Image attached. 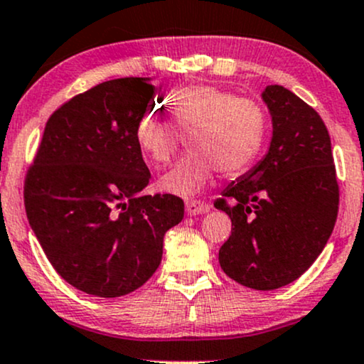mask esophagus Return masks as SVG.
<instances>
[{
    "instance_id": "obj_1",
    "label": "esophagus",
    "mask_w": 364,
    "mask_h": 364,
    "mask_svg": "<svg viewBox=\"0 0 364 364\" xmlns=\"http://www.w3.org/2000/svg\"><path fill=\"white\" fill-rule=\"evenodd\" d=\"M209 209H211V206H209L208 203H204V200H199V199L186 200V213L189 216L203 215V213H208Z\"/></svg>"
}]
</instances>
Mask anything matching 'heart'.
<instances>
[{
  "label": "heart",
  "instance_id": "1",
  "mask_svg": "<svg viewBox=\"0 0 364 364\" xmlns=\"http://www.w3.org/2000/svg\"><path fill=\"white\" fill-rule=\"evenodd\" d=\"M168 119L143 114L134 139L149 164H166L181 136H189V155L160 178L166 194L191 198L211 182L215 168L225 177L247 170L262 149L267 114L259 102L215 85L175 90L165 98Z\"/></svg>",
  "mask_w": 364,
  "mask_h": 364
}]
</instances>
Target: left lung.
Returning a JSON list of instances; mask_svg holds the SVG:
<instances>
[{"label":"left lung","mask_w":364,"mask_h":364,"mask_svg":"<svg viewBox=\"0 0 364 364\" xmlns=\"http://www.w3.org/2000/svg\"><path fill=\"white\" fill-rule=\"evenodd\" d=\"M272 117L267 155L223 191L215 208L232 218L220 249L226 276L271 291L298 279L334 230L339 209L331 136L317 110L279 85L262 92Z\"/></svg>","instance_id":"1"}]
</instances>
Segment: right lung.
<instances>
[{
	"mask_svg": "<svg viewBox=\"0 0 364 364\" xmlns=\"http://www.w3.org/2000/svg\"><path fill=\"white\" fill-rule=\"evenodd\" d=\"M149 78L104 81L59 107L25 177V211L59 276L80 291L117 298L161 262L164 237L183 218L172 194L143 196L149 173L134 139L155 107Z\"/></svg>",
	"mask_w": 364,
	"mask_h": 364,
	"instance_id": "1",
	"label": "right lung"
}]
</instances>
